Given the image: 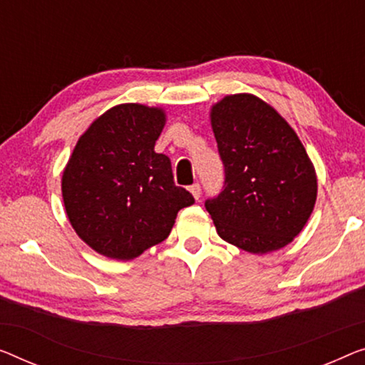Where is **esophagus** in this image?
<instances>
[{
	"mask_svg": "<svg viewBox=\"0 0 365 365\" xmlns=\"http://www.w3.org/2000/svg\"><path fill=\"white\" fill-rule=\"evenodd\" d=\"M190 193L193 195V198H195V200H198V198H200V195H201V187H200V183H193L192 187H190Z\"/></svg>",
	"mask_w": 365,
	"mask_h": 365,
	"instance_id": "obj_1",
	"label": "esophagus"
}]
</instances>
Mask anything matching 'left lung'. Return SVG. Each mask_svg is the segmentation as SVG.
I'll return each instance as SVG.
<instances>
[{"label": "left lung", "instance_id": "left-lung-1", "mask_svg": "<svg viewBox=\"0 0 365 365\" xmlns=\"http://www.w3.org/2000/svg\"><path fill=\"white\" fill-rule=\"evenodd\" d=\"M210 118L225 165V188L205 203L217 235L251 254L279 251L313 213V162L290 124L259 96L227 95Z\"/></svg>", "mask_w": 365, "mask_h": 365}]
</instances>
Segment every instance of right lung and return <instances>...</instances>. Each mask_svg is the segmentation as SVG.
<instances>
[{
    "label": "right lung",
    "instance_id": "add662e5",
    "mask_svg": "<svg viewBox=\"0 0 365 365\" xmlns=\"http://www.w3.org/2000/svg\"><path fill=\"white\" fill-rule=\"evenodd\" d=\"M165 121L157 106H113L80 135L63 168L70 225L105 257H139L167 239L178 211L195 203L173 183L170 159L154 150Z\"/></svg>",
    "mask_w": 365,
    "mask_h": 365
}]
</instances>
